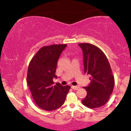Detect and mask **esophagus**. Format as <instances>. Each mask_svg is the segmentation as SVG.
Here are the masks:
<instances>
[{
    "label": "esophagus",
    "instance_id": "esophagus-1",
    "mask_svg": "<svg viewBox=\"0 0 131 131\" xmlns=\"http://www.w3.org/2000/svg\"><path fill=\"white\" fill-rule=\"evenodd\" d=\"M71 88L73 89H74V90H78V89L79 88V87H78V86H74V85H72Z\"/></svg>",
    "mask_w": 131,
    "mask_h": 131
}]
</instances>
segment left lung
Returning a JSON list of instances; mask_svg holds the SVG:
<instances>
[{"mask_svg": "<svg viewBox=\"0 0 131 131\" xmlns=\"http://www.w3.org/2000/svg\"><path fill=\"white\" fill-rule=\"evenodd\" d=\"M78 45L82 50L84 73L91 76L90 84L84 87L87 95L82 103L90 108L100 107L109 100L115 85L109 61L97 46L89 43Z\"/></svg>", "mask_w": 131, "mask_h": 131, "instance_id": "obj_1", "label": "left lung"}]
</instances>
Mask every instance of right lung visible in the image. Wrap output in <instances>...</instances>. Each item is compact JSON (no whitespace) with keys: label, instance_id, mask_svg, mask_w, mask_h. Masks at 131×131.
<instances>
[{"label":"right lung","instance_id":"1","mask_svg":"<svg viewBox=\"0 0 131 131\" xmlns=\"http://www.w3.org/2000/svg\"><path fill=\"white\" fill-rule=\"evenodd\" d=\"M67 44L42 47L32 57L28 67L27 83L34 102L40 108L55 110L63 105L70 85H53L57 61Z\"/></svg>","mask_w":131,"mask_h":131}]
</instances>
